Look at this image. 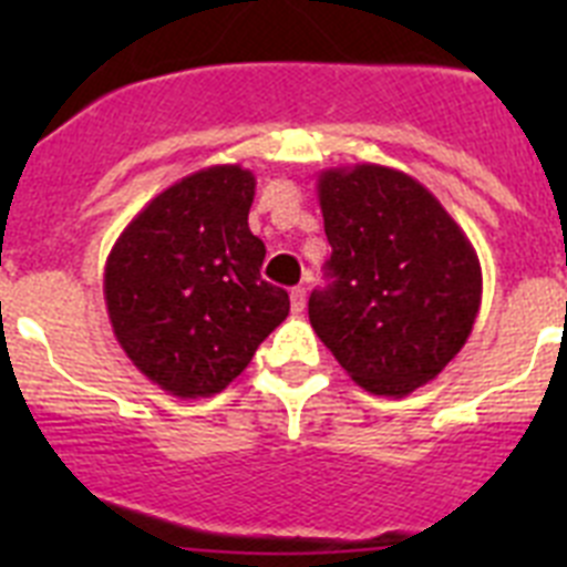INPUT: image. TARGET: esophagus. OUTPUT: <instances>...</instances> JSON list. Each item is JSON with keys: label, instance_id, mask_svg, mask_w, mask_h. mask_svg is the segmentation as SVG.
Masks as SVG:
<instances>
[{"label": "esophagus", "instance_id": "esophagus-1", "mask_svg": "<svg viewBox=\"0 0 567 567\" xmlns=\"http://www.w3.org/2000/svg\"><path fill=\"white\" fill-rule=\"evenodd\" d=\"M289 303H292V312L295 315L303 312V309H307V289L295 287L292 292H289Z\"/></svg>", "mask_w": 567, "mask_h": 567}]
</instances>
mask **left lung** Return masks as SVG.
I'll list each match as a JSON object with an SVG mask.
<instances>
[{
  "label": "left lung",
  "mask_w": 567,
  "mask_h": 567,
  "mask_svg": "<svg viewBox=\"0 0 567 567\" xmlns=\"http://www.w3.org/2000/svg\"><path fill=\"white\" fill-rule=\"evenodd\" d=\"M332 244L309 323L365 392L405 398L468 340L483 300L471 240L417 178L380 164L318 175Z\"/></svg>",
  "instance_id": "left-lung-1"
}]
</instances>
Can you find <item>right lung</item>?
<instances>
[{
	"label": "right lung",
	"mask_w": 567,
	"mask_h": 567,
	"mask_svg": "<svg viewBox=\"0 0 567 567\" xmlns=\"http://www.w3.org/2000/svg\"><path fill=\"white\" fill-rule=\"evenodd\" d=\"M252 198L255 175L240 164L198 169L155 195L107 255L115 340L175 398L224 392L289 315L287 289L260 278Z\"/></svg>",
	"instance_id": "right-lung-1"
}]
</instances>
